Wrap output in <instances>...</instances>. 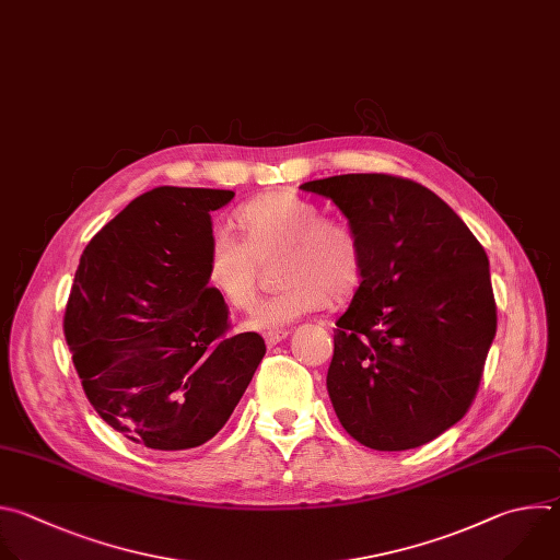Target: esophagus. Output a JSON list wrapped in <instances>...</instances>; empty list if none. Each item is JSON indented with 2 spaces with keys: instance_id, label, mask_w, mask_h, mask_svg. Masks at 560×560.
<instances>
[{
  "instance_id": "1",
  "label": "esophagus",
  "mask_w": 560,
  "mask_h": 560,
  "mask_svg": "<svg viewBox=\"0 0 560 560\" xmlns=\"http://www.w3.org/2000/svg\"><path fill=\"white\" fill-rule=\"evenodd\" d=\"M287 335H289V330H267L265 332V342H267V347H276L282 340H287Z\"/></svg>"
}]
</instances>
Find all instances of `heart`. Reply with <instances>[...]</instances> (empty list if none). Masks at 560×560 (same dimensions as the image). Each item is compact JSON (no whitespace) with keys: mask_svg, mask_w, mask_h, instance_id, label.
Returning a JSON list of instances; mask_svg holds the SVG:
<instances>
[{"mask_svg":"<svg viewBox=\"0 0 560 560\" xmlns=\"http://www.w3.org/2000/svg\"><path fill=\"white\" fill-rule=\"evenodd\" d=\"M234 228L241 243L213 238L205 262L207 284L222 302L252 311L260 291V262L280 254L276 278L282 289L258 306L252 328L291 324L330 300H351L362 287L366 260L358 232L291 191L252 198L234 213Z\"/></svg>","mask_w":560,"mask_h":560,"instance_id":"1","label":"heart"}]
</instances>
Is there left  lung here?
<instances>
[{
    "label": "left lung",
    "instance_id": "left-lung-1",
    "mask_svg": "<svg viewBox=\"0 0 560 560\" xmlns=\"http://www.w3.org/2000/svg\"><path fill=\"white\" fill-rule=\"evenodd\" d=\"M330 198L364 247V280L335 322L326 375L345 430L373 451H410L472 406L497 332L486 249L428 187L390 174L300 185Z\"/></svg>",
    "mask_w": 560,
    "mask_h": 560
}]
</instances>
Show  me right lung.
<instances>
[{"instance_id": "right-lung-1", "label": "right lung", "mask_w": 560, "mask_h": 560, "mask_svg": "<svg viewBox=\"0 0 560 560\" xmlns=\"http://www.w3.org/2000/svg\"><path fill=\"white\" fill-rule=\"evenodd\" d=\"M230 189L156 187L88 243L63 335L88 401L126 439L189 451L232 417L265 358L258 332L230 338L207 284L211 211Z\"/></svg>"}]
</instances>
